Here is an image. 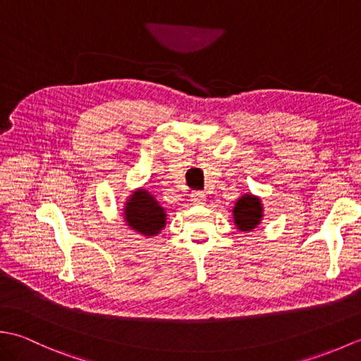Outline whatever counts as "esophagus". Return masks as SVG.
<instances>
[{
  "label": "esophagus",
  "instance_id": "obj_1",
  "mask_svg": "<svg viewBox=\"0 0 361 361\" xmlns=\"http://www.w3.org/2000/svg\"><path fill=\"white\" fill-rule=\"evenodd\" d=\"M190 197H192L194 203H203L206 195L203 192H198V190H197V192H192V195H190Z\"/></svg>",
  "mask_w": 361,
  "mask_h": 361
}]
</instances>
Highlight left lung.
<instances>
[{
  "label": "left lung",
  "instance_id": "obj_1",
  "mask_svg": "<svg viewBox=\"0 0 361 361\" xmlns=\"http://www.w3.org/2000/svg\"><path fill=\"white\" fill-rule=\"evenodd\" d=\"M234 224L240 231H251L262 219V204L257 197L247 194L240 197L234 206Z\"/></svg>",
  "mask_w": 361,
  "mask_h": 361
}]
</instances>
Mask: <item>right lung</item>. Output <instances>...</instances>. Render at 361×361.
Here are the masks:
<instances>
[{"mask_svg": "<svg viewBox=\"0 0 361 361\" xmlns=\"http://www.w3.org/2000/svg\"><path fill=\"white\" fill-rule=\"evenodd\" d=\"M126 221L140 234L155 235L166 226V212L155 197L145 189H140L127 202Z\"/></svg>", "mask_w": 361, "mask_h": 361, "instance_id": "obj_1", "label": "right lung"}]
</instances>
